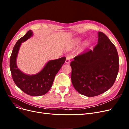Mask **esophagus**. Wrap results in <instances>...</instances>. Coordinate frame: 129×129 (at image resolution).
<instances>
[{
	"label": "esophagus",
	"mask_w": 129,
	"mask_h": 129,
	"mask_svg": "<svg viewBox=\"0 0 129 129\" xmlns=\"http://www.w3.org/2000/svg\"><path fill=\"white\" fill-rule=\"evenodd\" d=\"M70 60H71V57L68 56L66 57V59L65 62L66 63H69L70 62Z\"/></svg>",
	"instance_id": "esophagus-1"
}]
</instances>
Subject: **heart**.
Listing matches in <instances>:
<instances>
[{
    "label": "heart",
    "mask_w": 129,
    "mask_h": 129,
    "mask_svg": "<svg viewBox=\"0 0 129 129\" xmlns=\"http://www.w3.org/2000/svg\"><path fill=\"white\" fill-rule=\"evenodd\" d=\"M81 41V39L80 38L75 39L74 40V41H73V44L74 45H78V44H79ZM83 45H84V46H85V47L87 46L88 45V42L87 41H85L84 42Z\"/></svg>",
    "instance_id": "1"
}]
</instances>
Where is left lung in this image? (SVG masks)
<instances>
[{"label":"left lung","mask_w":129,"mask_h":129,"mask_svg":"<svg viewBox=\"0 0 129 129\" xmlns=\"http://www.w3.org/2000/svg\"><path fill=\"white\" fill-rule=\"evenodd\" d=\"M93 50L84 52L71 62L73 86L82 95L102 94L114 84L119 70V57L115 45L102 33Z\"/></svg>","instance_id":"obj_1"}]
</instances>
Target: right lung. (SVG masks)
<instances>
[{
    "mask_svg": "<svg viewBox=\"0 0 129 129\" xmlns=\"http://www.w3.org/2000/svg\"><path fill=\"white\" fill-rule=\"evenodd\" d=\"M33 36L30 30L17 41L14 45L10 59V67L15 84L26 94L32 96L45 95L52 87L55 75L66 61L62 57L56 60H50L41 71L34 75H27L22 73L17 65V57L22 44Z\"/></svg>",
    "mask_w": 129,
    "mask_h": 129,
    "instance_id": "obj_1",
    "label": "right lung"
}]
</instances>
